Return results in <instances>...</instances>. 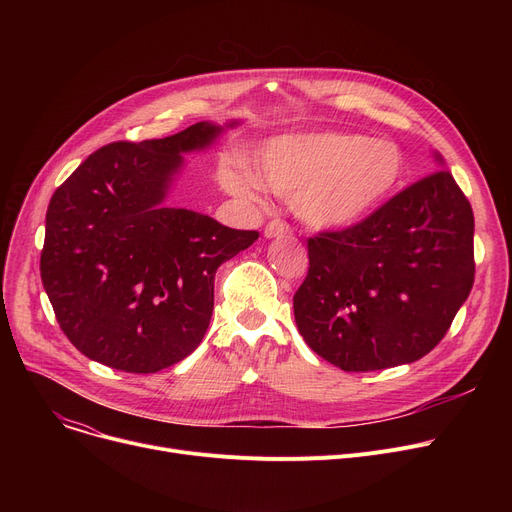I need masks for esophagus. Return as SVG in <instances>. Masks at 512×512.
I'll return each mask as SVG.
<instances>
[{"label":"esophagus","mask_w":512,"mask_h":512,"mask_svg":"<svg viewBox=\"0 0 512 512\" xmlns=\"http://www.w3.org/2000/svg\"><path fill=\"white\" fill-rule=\"evenodd\" d=\"M290 232V226L286 224V222H282V220H272L270 224L265 226V230H263V234L267 236V238H278V236H284V234H288Z\"/></svg>","instance_id":"34e87169"}]
</instances>
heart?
I'll list each match as a JSON object with an SVG mask.
<instances>
[{
	"label": "heart",
	"instance_id": "1",
	"mask_svg": "<svg viewBox=\"0 0 512 512\" xmlns=\"http://www.w3.org/2000/svg\"><path fill=\"white\" fill-rule=\"evenodd\" d=\"M255 170H224V186L251 201H259L267 188L290 201L294 215L309 228L344 230L367 220L400 191L407 161L388 139L309 132L267 141Z\"/></svg>",
	"mask_w": 512,
	"mask_h": 512
}]
</instances>
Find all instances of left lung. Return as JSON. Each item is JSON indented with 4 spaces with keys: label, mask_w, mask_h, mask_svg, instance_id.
I'll return each mask as SVG.
<instances>
[{
    "label": "left lung",
    "mask_w": 512,
    "mask_h": 512,
    "mask_svg": "<svg viewBox=\"0 0 512 512\" xmlns=\"http://www.w3.org/2000/svg\"><path fill=\"white\" fill-rule=\"evenodd\" d=\"M473 228L467 197L438 170L361 224L309 238V274L292 303L301 336L344 371L425 357L471 292Z\"/></svg>",
    "instance_id": "left-lung-1"
}]
</instances>
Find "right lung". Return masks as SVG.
Listing matches in <instances>:
<instances>
[{
  "instance_id": "add662e5",
  "label": "right lung",
  "mask_w": 512,
  "mask_h": 512,
  "mask_svg": "<svg viewBox=\"0 0 512 512\" xmlns=\"http://www.w3.org/2000/svg\"><path fill=\"white\" fill-rule=\"evenodd\" d=\"M236 124L197 122L166 139L105 145L53 193L41 280L62 332L85 357L155 373L201 344L215 272L259 232L166 199L182 155L211 147Z\"/></svg>"
}]
</instances>
